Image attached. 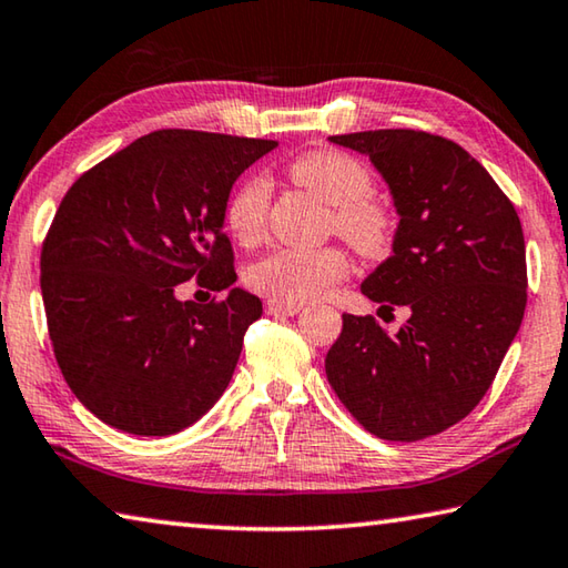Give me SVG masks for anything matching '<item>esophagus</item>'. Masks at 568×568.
I'll list each match as a JSON object with an SVG mask.
<instances>
[{
    "instance_id": "obj_1",
    "label": "esophagus",
    "mask_w": 568,
    "mask_h": 568,
    "mask_svg": "<svg viewBox=\"0 0 568 568\" xmlns=\"http://www.w3.org/2000/svg\"><path fill=\"white\" fill-rule=\"evenodd\" d=\"M301 303H283V301H267L265 303V313L267 315H295V313H301Z\"/></svg>"
}]
</instances>
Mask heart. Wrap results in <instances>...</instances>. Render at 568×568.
Instances as JSON below:
<instances>
[{"instance_id":"b5f03b06","label":"heart","mask_w":568,"mask_h":568,"mask_svg":"<svg viewBox=\"0 0 568 568\" xmlns=\"http://www.w3.org/2000/svg\"><path fill=\"white\" fill-rule=\"evenodd\" d=\"M287 175L331 205L335 235L368 257L386 255L396 235L390 207L371 195V170L341 150H313L291 162ZM271 210V180L263 172L247 175L227 200L225 223L235 240L253 245L263 240ZM348 273V257L335 247H281L257 261L247 283L273 301L305 303L323 295Z\"/></svg>"}]
</instances>
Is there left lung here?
I'll return each mask as SVG.
<instances>
[{"instance_id": "left-lung-1", "label": "left lung", "mask_w": 568, "mask_h": 568, "mask_svg": "<svg viewBox=\"0 0 568 568\" xmlns=\"http://www.w3.org/2000/svg\"><path fill=\"white\" fill-rule=\"evenodd\" d=\"M373 162L390 190L393 255L361 291L410 318L388 335L343 315L325 373L343 406L386 440H420L486 396L526 311V245L516 210L486 168L446 138L368 130L328 138Z\"/></svg>"}]
</instances>
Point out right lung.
Returning <instances> with one entry per match:
<instances>
[{
  "instance_id": "obj_1",
  "label": "right lung",
  "mask_w": 568,
  "mask_h": 568,
  "mask_svg": "<svg viewBox=\"0 0 568 568\" xmlns=\"http://www.w3.org/2000/svg\"><path fill=\"white\" fill-rule=\"evenodd\" d=\"M275 145L158 130L67 190L42 245V301L62 376L102 423L172 436L223 396L263 313L233 287L225 210L235 180ZM192 276L229 297L180 302Z\"/></svg>"
}]
</instances>
